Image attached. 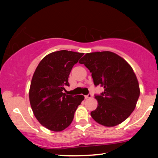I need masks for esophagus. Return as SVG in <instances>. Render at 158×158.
<instances>
[{"mask_svg": "<svg viewBox=\"0 0 158 158\" xmlns=\"http://www.w3.org/2000/svg\"><path fill=\"white\" fill-rule=\"evenodd\" d=\"M92 97V94H88V95H86V96H85V99H87V98H91Z\"/></svg>", "mask_w": 158, "mask_h": 158, "instance_id": "esophagus-1", "label": "esophagus"}]
</instances>
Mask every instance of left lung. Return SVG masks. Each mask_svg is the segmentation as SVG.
Masks as SVG:
<instances>
[{
  "mask_svg": "<svg viewBox=\"0 0 158 158\" xmlns=\"http://www.w3.org/2000/svg\"><path fill=\"white\" fill-rule=\"evenodd\" d=\"M90 72L94 85L104 91L95 95L98 101L92 118L106 127L121 124L135 110L139 96V87L133 69L126 60L109 51L87 53L79 61Z\"/></svg>",
  "mask_w": 158,
  "mask_h": 158,
  "instance_id": "left-lung-1",
  "label": "left lung"
}]
</instances>
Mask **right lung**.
I'll return each mask as SVG.
<instances>
[{
	"mask_svg": "<svg viewBox=\"0 0 158 158\" xmlns=\"http://www.w3.org/2000/svg\"><path fill=\"white\" fill-rule=\"evenodd\" d=\"M83 53L60 50L52 52L38 64L29 89V101L33 113L42 126L60 131L72 123L83 95L65 94L68 77L73 65Z\"/></svg>",
	"mask_w": 158,
	"mask_h": 158,
	"instance_id": "add662e5",
	"label": "right lung"
}]
</instances>
